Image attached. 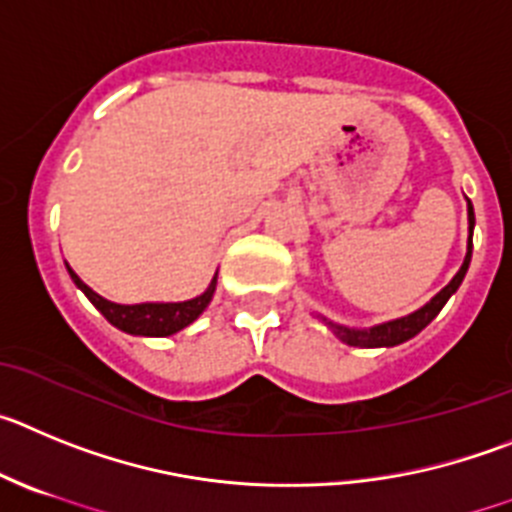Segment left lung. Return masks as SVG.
Masks as SVG:
<instances>
[{
    "instance_id": "8db88e82",
    "label": "left lung",
    "mask_w": 512,
    "mask_h": 512,
    "mask_svg": "<svg viewBox=\"0 0 512 512\" xmlns=\"http://www.w3.org/2000/svg\"><path fill=\"white\" fill-rule=\"evenodd\" d=\"M467 222H469V237H467V255H464L462 267H459V273L449 280V285H444V288H441L439 293H436V296L426 303V306H421L418 311L408 313V316H400V319L382 321V324L370 326V329H349V326L334 324V321L324 319V316H321V321H324V324L334 331L336 339H342V342L349 344V347H365V349L395 347V344H403V342H408V339H413L418 331L426 329V326L431 324L436 316H439V311L444 308V303L449 301L454 293H457V288L462 285L464 275H467L469 260H472V232H474V209H472V204H469V199H467Z\"/></svg>"
}]
</instances>
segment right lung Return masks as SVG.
Wrapping results in <instances>:
<instances>
[{
    "mask_svg": "<svg viewBox=\"0 0 512 512\" xmlns=\"http://www.w3.org/2000/svg\"><path fill=\"white\" fill-rule=\"evenodd\" d=\"M68 275H71V280L76 283L78 290H84V296L94 303L96 311H101V316H104L109 324L117 326L119 331L132 336H170V334H176V331L186 329V326H191L193 321L199 319L201 313L206 311V306L211 303L216 290V275H214L209 288H206L201 296L191 298V301L114 303L109 301V298L99 296L96 290H91L84 280L73 273L71 267H68Z\"/></svg>",
    "mask_w": 512,
    "mask_h": 512,
    "instance_id": "right-lung-1",
    "label": "right lung"
}]
</instances>
